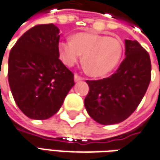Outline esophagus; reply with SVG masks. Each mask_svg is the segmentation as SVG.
<instances>
[{
	"mask_svg": "<svg viewBox=\"0 0 160 160\" xmlns=\"http://www.w3.org/2000/svg\"><path fill=\"white\" fill-rule=\"evenodd\" d=\"M82 77H80L78 74H74V81L75 82H78V81H80V80H82Z\"/></svg>",
	"mask_w": 160,
	"mask_h": 160,
	"instance_id": "obj_1",
	"label": "esophagus"
}]
</instances>
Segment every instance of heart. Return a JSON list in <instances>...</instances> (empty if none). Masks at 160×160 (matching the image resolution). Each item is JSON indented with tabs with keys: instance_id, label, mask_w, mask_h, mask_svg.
I'll list each match as a JSON object with an SVG mask.
<instances>
[{
	"instance_id": "1",
	"label": "heart",
	"mask_w": 160,
	"mask_h": 160,
	"mask_svg": "<svg viewBox=\"0 0 160 160\" xmlns=\"http://www.w3.org/2000/svg\"><path fill=\"white\" fill-rule=\"evenodd\" d=\"M123 51L121 42L112 37L95 33L80 32L72 40L58 43V53L63 63L73 66L83 56V63L94 77L110 73L118 65Z\"/></svg>"
}]
</instances>
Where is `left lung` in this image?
<instances>
[{"instance_id": "1", "label": "left lung", "mask_w": 160, "mask_h": 160, "mask_svg": "<svg viewBox=\"0 0 160 160\" xmlns=\"http://www.w3.org/2000/svg\"><path fill=\"white\" fill-rule=\"evenodd\" d=\"M126 58L112 76L87 80L84 100L91 118L102 125L117 124L129 117L145 95L152 77L148 52L136 41H125Z\"/></svg>"}]
</instances>
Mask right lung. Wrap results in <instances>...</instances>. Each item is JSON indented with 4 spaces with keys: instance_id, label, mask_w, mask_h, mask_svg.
<instances>
[{
    "instance_id": "add662e5",
    "label": "right lung",
    "mask_w": 160,
    "mask_h": 160,
    "mask_svg": "<svg viewBox=\"0 0 160 160\" xmlns=\"http://www.w3.org/2000/svg\"><path fill=\"white\" fill-rule=\"evenodd\" d=\"M59 38L55 25H35L9 52L10 90L22 112L32 119L52 117L74 86L73 73L59 59Z\"/></svg>"
}]
</instances>
